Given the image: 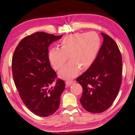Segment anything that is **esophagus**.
<instances>
[{
  "instance_id": "34e87169",
  "label": "esophagus",
  "mask_w": 135,
  "mask_h": 135,
  "mask_svg": "<svg viewBox=\"0 0 135 135\" xmlns=\"http://www.w3.org/2000/svg\"><path fill=\"white\" fill-rule=\"evenodd\" d=\"M73 83L74 82L73 81H67L65 82V84L67 85V86H69L71 85V84H73Z\"/></svg>"
}]
</instances>
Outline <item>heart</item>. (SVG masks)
Segmentation results:
<instances>
[{
	"label": "heart",
	"instance_id": "b5f03b06",
	"mask_svg": "<svg viewBox=\"0 0 135 135\" xmlns=\"http://www.w3.org/2000/svg\"><path fill=\"white\" fill-rule=\"evenodd\" d=\"M59 46L60 49L50 50L49 61L55 70H60L69 58L70 62L60 71L59 76L70 80L78 74L80 68L86 70L93 64L101 48V39L94 31L76 33L63 38Z\"/></svg>",
	"mask_w": 135,
	"mask_h": 135
}]
</instances>
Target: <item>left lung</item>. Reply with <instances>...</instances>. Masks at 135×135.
<instances>
[{"instance_id": "obj_1", "label": "left lung", "mask_w": 135, "mask_h": 135, "mask_svg": "<svg viewBox=\"0 0 135 135\" xmlns=\"http://www.w3.org/2000/svg\"><path fill=\"white\" fill-rule=\"evenodd\" d=\"M102 45L96 59L76 79L83 87L80 99L87 111L98 113L108 109L115 101L122 83V56L115 41L101 33Z\"/></svg>"}]
</instances>
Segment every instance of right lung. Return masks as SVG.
Masks as SVG:
<instances>
[{
    "label": "right lung",
    "mask_w": 135,
    "mask_h": 135,
    "mask_svg": "<svg viewBox=\"0 0 135 135\" xmlns=\"http://www.w3.org/2000/svg\"><path fill=\"white\" fill-rule=\"evenodd\" d=\"M62 35L37 32L26 36L18 44L12 57L15 85L26 107L39 117L51 115L59 109L65 83L57 79L49 60V47Z\"/></svg>",
    "instance_id": "obj_1"
}]
</instances>
